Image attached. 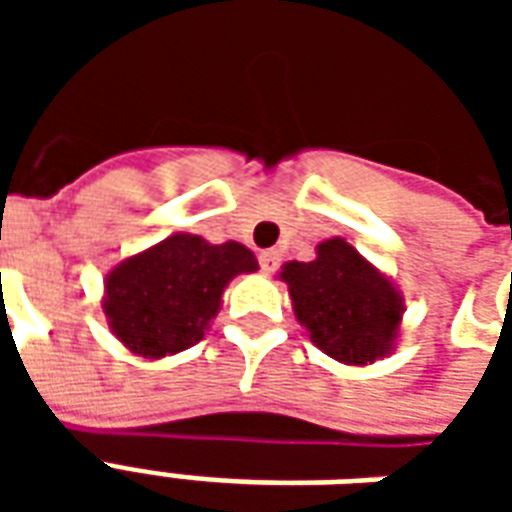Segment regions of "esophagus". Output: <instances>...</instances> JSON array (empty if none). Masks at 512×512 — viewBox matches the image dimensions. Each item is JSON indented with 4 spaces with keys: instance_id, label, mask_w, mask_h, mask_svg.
I'll use <instances>...</instances> for the list:
<instances>
[{
    "instance_id": "1",
    "label": "esophagus",
    "mask_w": 512,
    "mask_h": 512,
    "mask_svg": "<svg viewBox=\"0 0 512 512\" xmlns=\"http://www.w3.org/2000/svg\"><path fill=\"white\" fill-rule=\"evenodd\" d=\"M260 268L266 271V274H271V271H277L279 268V260H282V255H279L277 249H266V252H260Z\"/></svg>"
}]
</instances>
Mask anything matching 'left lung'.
<instances>
[{
    "label": "left lung",
    "mask_w": 512,
    "mask_h": 512,
    "mask_svg": "<svg viewBox=\"0 0 512 512\" xmlns=\"http://www.w3.org/2000/svg\"><path fill=\"white\" fill-rule=\"evenodd\" d=\"M282 279L312 343L337 362L367 365L389 351L403 304L389 279L348 241H323L312 263L293 260Z\"/></svg>",
    "instance_id": "1"
}]
</instances>
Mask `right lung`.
I'll list each match as a JSON object with an SVG mask.
<instances>
[{
  "label": "right lung",
  "instance_id": "right-lung-1",
  "mask_svg": "<svg viewBox=\"0 0 512 512\" xmlns=\"http://www.w3.org/2000/svg\"><path fill=\"white\" fill-rule=\"evenodd\" d=\"M255 268V255L235 241L172 235L109 274L104 312L134 354H178L200 343L227 282Z\"/></svg>",
  "mask_w": 512,
  "mask_h": 512
}]
</instances>
